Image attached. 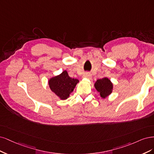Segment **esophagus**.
<instances>
[{
    "instance_id": "1",
    "label": "esophagus",
    "mask_w": 154,
    "mask_h": 154,
    "mask_svg": "<svg viewBox=\"0 0 154 154\" xmlns=\"http://www.w3.org/2000/svg\"><path fill=\"white\" fill-rule=\"evenodd\" d=\"M82 77H83L84 78H86V79H91V77H92V75H91V73L86 72V73H84V74H83Z\"/></svg>"
}]
</instances>
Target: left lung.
<instances>
[{"label":"left lung","instance_id":"1","mask_svg":"<svg viewBox=\"0 0 154 154\" xmlns=\"http://www.w3.org/2000/svg\"><path fill=\"white\" fill-rule=\"evenodd\" d=\"M96 90L100 93L101 98H106L112 93L113 84L109 79L103 77L98 80L94 84Z\"/></svg>","mask_w":154,"mask_h":154}]
</instances>
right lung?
<instances>
[{"mask_svg":"<svg viewBox=\"0 0 154 154\" xmlns=\"http://www.w3.org/2000/svg\"><path fill=\"white\" fill-rule=\"evenodd\" d=\"M79 81L77 79H72L68 75L66 70H64L58 75L48 79V86L51 91L60 100H66L73 91Z\"/></svg>","mask_w":154,"mask_h":154,"instance_id":"add662e5","label":"right lung"}]
</instances>
